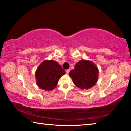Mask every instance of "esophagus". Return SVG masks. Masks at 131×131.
I'll return each instance as SVG.
<instances>
[{
  "label": "esophagus",
  "instance_id": "1",
  "mask_svg": "<svg viewBox=\"0 0 131 131\" xmlns=\"http://www.w3.org/2000/svg\"><path fill=\"white\" fill-rule=\"evenodd\" d=\"M69 72H70V69H67V70H66V73L67 74H69Z\"/></svg>",
  "mask_w": 131,
  "mask_h": 131
}]
</instances>
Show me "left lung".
Masks as SVG:
<instances>
[{"instance_id": "1", "label": "left lung", "mask_w": 131, "mask_h": 131, "mask_svg": "<svg viewBox=\"0 0 131 131\" xmlns=\"http://www.w3.org/2000/svg\"><path fill=\"white\" fill-rule=\"evenodd\" d=\"M69 76L77 87L87 90L96 84L98 70L92 62L81 60L76 64L74 69L70 71Z\"/></svg>"}]
</instances>
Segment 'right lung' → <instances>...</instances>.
<instances>
[{"label":"right lung","instance_id":"add662e5","mask_svg":"<svg viewBox=\"0 0 131 131\" xmlns=\"http://www.w3.org/2000/svg\"><path fill=\"white\" fill-rule=\"evenodd\" d=\"M65 74V71L57 62L50 60L44 61L39 65L35 76L39 88L51 91L56 87L59 78Z\"/></svg>","mask_w":131,"mask_h":131}]
</instances>
